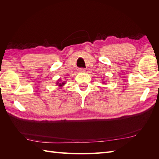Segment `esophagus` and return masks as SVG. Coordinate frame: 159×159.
<instances>
[{
	"instance_id": "esophagus-1",
	"label": "esophagus",
	"mask_w": 159,
	"mask_h": 159,
	"mask_svg": "<svg viewBox=\"0 0 159 159\" xmlns=\"http://www.w3.org/2000/svg\"><path fill=\"white\" fill-rule=\"evenodd\" d=\"M78 71L80 72V73H84V72H85V69L80 68L78 69Z\"/></svg>"
}]
</instances>
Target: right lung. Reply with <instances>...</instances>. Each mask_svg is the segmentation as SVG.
<instances>
[{
    "instance_id": "right-lung-1",
    "label": "right lung",
    "mask_w": 159,
    "mask_h": 159,
    "mask_svg": "<svg viewBox=\"0 0 159 159\" xmlns=\"http://www.w3.org/2000/svg\"><path fill=\"white\" fill-rule=\"evenodd\" d=\"M58 81H57L56 84H57V85H58L60 86V87H61L62 85H64L65 84V82H64V81H61V80H59Z\"/></svg>"
}]
</instances>
